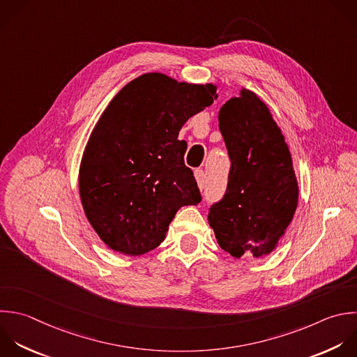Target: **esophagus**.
<instances>
[{
    "instance_id": "1",
    "label": "esophagus",
    "mask_w": 357,
    "mask_h": 357,
    "mask_svg": "<svg viewBox=\"0 0 357 357\" xmlns=\"http://www.w3.org/2000/svg\"><path fill=\"white\" fill-rule=\"evenodd\" d=\"M194 174H195V178H197L198 187H199V188H204V185H205V173H204V170H202V169H197V170L194 172Z\"/></svg>"
}]
</instances>
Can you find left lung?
Returning a JSON list of instances; mask_svg holds the SVG:
<instances>
[{"label": "left lung", "mask_w": 357, "mask_h": 357, "mask_svg": "<svg viewBox=\"0 0 357 357\" xmlns=\"http://www.w3.org/2000/svg\"><path fill=\"white\" fill-rule=\"evenodd\" d=\"M231 162L223 198L209 208L218 244L234 258L271 254L297 208L291 156L266 105L241 89L219 110Z\"/></svg>", "instance_id": "8db88e82"}]
</instances>
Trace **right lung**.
I'll use <instances>...</instances> for the list:
<instances>
[{
  "label": "right lung",
  "mask_w": 357,
  "mask_h": 357,
  "mask_svg": "<svg viewBox=\"0 0 357 357\" xmlns=\"http://www.w3.org/2000/svg\"><path fill=\"white\" fill-rule=\"evenodd\" d=\"M218 98L212 84L144 74L109 103L86 144L79 195L99 237L114 251L142 255L166 237L176 212L201 194L184 165L178 131Z\"/></svg>",
  "instance_id": "obj_1"
}]
</instances>
